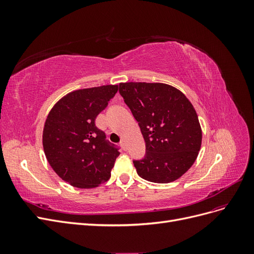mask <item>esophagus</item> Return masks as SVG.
I'll list each match as a JSON object with an SVG mask.
<instances>
[{
    "instance_id": "34e87169",
    "label": "esophagus",
    "mask_w": 254,
    "mask_h": 254,
    "mask_svg": "<svg viewBox=\"0 0 254 254\" xmlns=\"http://www.w3.org/2000/svg\"><path fill=\"white\" fill-rule=\"evenodd\" d=\"M120 145L122 146V148L124 149V150H126V149H127V147H126V142H125V140H122V141H121V143H120Z\"/></svg>"
}]
</instances>
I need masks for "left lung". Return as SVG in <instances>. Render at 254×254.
I'll return each instance as SVG.
<instances>
[{"mask_svg":"<svg viewBox=\"0 0 254 254\" xmlns=\"http://www.w3.org/2000/svg\"><path fill=\"white\" fill-rule=\"evenodd\" d=\"M120 94L139 123L146 155L133 161L141 178L170 183L194 164L202 131L193 105L182 92L161 82H122Z\"/></svg>","mask_w":254,"mask_h":254,"instance_id":"obj_1","label":"left lung"}]
</instances>
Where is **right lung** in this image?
<instances>
[{
    "label": "right lung",
    "instance_id": "1",
    "mask_svg": "<svg viewBox=\"0 0 254 254\" xmlns=\"http://www.w3.org/2000/svg\"><path fill=\"white\" fill-rule=\"evenodd\" d=\"M118 90V84H106L72 91L48 115L42 134L45 157L72 187L93 189L110 178L120 151L106 141L95 120Z\"/></svg>",
    "mask_w": 254,
    "mask_h": 254
}]
</instances>
